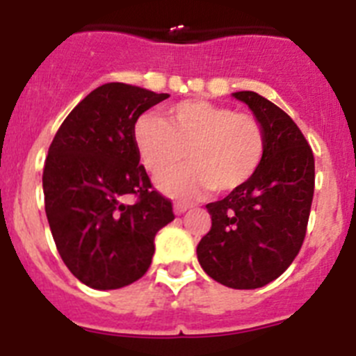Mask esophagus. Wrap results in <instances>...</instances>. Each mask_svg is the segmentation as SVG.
<instances>
[{
    "label": "esophagus",
    "mask_w": 356,
    "mask_h": 356,
    "mask_svg": "<svg viewBox=\"0 0 356 356\" xmlns=\"http://www.w3.org/2000/svg\"><path fill=\"white\" fill-rule=\"evenodd\" d=\"M172 209H175L176 216H180V213L187 212V210L191 209V205H188V203H181V201H176L175 207H172Z\"/></svg>",
    "instance_id": "34e87169"
}]
</instances>
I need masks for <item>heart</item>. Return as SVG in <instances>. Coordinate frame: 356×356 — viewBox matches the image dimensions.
I'll use <instances>...</instances> for the list:
<instances>
[{"mask_svg":"<svg viewBox=\"0 0 356 356\" xmlns=\"http://www.w3.org/2000/svg\"><path fill=\"white\" fill-rule=\"evenodd\" d=\"M140 160L160 176L159 187L175 197H194L213 188L232 193L251 180L266 156V130L259 118L205 99H185L168 106L163 118L144 114L134 127Z\"/></svg>","mask_w":356,"mask_h":356,"instance_id":"1","label":"heart"}]
</instances>
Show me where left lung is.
Listing matches in <instances>:
<instances>
[{"instance_id": "left-lung-1", "label": "left lung", "mask_w": 356, "mask_h": 356, "mask_svg": "<svg viewBox=\"0 0 356 356\" xmlns=\"http://www.w3.org/2000/svg\"><path fill=\"white\" fill-rule=\"evenodd\" d=\"M266 130V156L248 184L207 205L212 228L197 244L203 271L232 289H259L300 253L312 207V147L284 110L251 90L234 92Z\"/></svg>"}]
</instances>
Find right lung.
<instances>
[{"label":"right lung","mask_w":356,"mask_h":356,"mask_svg":"<svg viewBox=\"0 0 356 356\" xmlns=\"http://www.w3.org/2000/svg\"><path fill=\"white\" fill-rule=\"evenodd\" d=\"M168 97L119 81L102 85L71 110L49 146L46 216L62 260L87 287L110 291L143 278L156 232L175 219L134 140L140 114Z\"/></svg>","instance_id":"obj_1"}]
</instances>
